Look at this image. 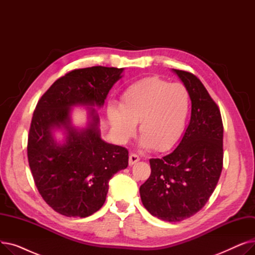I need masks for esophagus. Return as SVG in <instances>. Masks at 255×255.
Returning a JSON list of instances; mask_svg holds the SVG:
<instances>
[{"label": "esophagus", "instance_id": "obj_1", "mask_svg": "<svg viewBox=\"0 0 255 255\" xmlns=\"http://www.w3.org/2000/svg\"><path fill=\"white\" fill-rule=\"evenodd\" d=\"M139 159H140V158H139V156H138V155L131 153V154L129 155V165L135 164L137 161H139Z\"/></svg>", "mask_w": 255, "mask_h": 255}]
</instances>
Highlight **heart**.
<instances>
[{
    "mask_svg": "<svg viewBox=\"0 0 255 255\" xmlns=\"http://www.w3.org/2000/svg\"><path fill=\"white\" fill-rule=\"evenodd\" d=\"M190 103V93L183 84L153 76L129 86L119 106L111 103L107 107V116L118 141L126 142L139 123L142 148L166 151L181 138Z\"/></svg>",
    "mask_w": 255,
    "mask_h": 255,
    "instance_id": "obj_1",
    "label": "heart"
}]
</instances>
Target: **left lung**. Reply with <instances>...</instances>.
Instances as JSON below:
<instances>
[{"mask_svg":"<svg viewBox=\"0 0 255 255\" xmlns=\"http://www.w3.org/2000/svg\"><path fill=\"white\" fill-rule=\"evenodd\" d=\"M172 71L190 93V123L175 150L150 159L151 175L139 193L153 216L179 222L202 210L216 188L223 166V124L202 82L190 72Z\"/></svg>","mask_w":255,"mask_h":255,"instance_id":"8db88e82","label":"left lung"}]
</instances>
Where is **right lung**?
Returning a JSON list of instances; mask_svg holds the SVG:
<instances>
[{"label":"right lung","mask_w":255,"mask_h":255,"mask_svg":"<svg viewBox=\"0 0 255 255\" xmlns=\"http://www.w3.org/2000/svg\"><path fill=\"white\" fill-rule=\"evenodd\" d=\"M124 68L94 66L75 69L51 85L38 101L28 137V160L33 179L45 203L67 217L85 218L97 212L115 173L128 166V150L100 137L99 116L89 109V123L71 124V107L98 106ZM64 128L61 145L52 130Z\"/></svg>","instance_id":"1"}]
</instances>
